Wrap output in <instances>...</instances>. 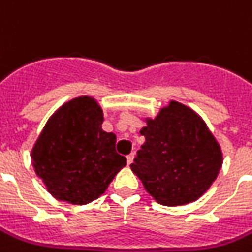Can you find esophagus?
<instances>
[{
    "mask_svg": "<svg viewBox=\"0 0 252 252\" xmlns=\"http://www.w3.org/2000/svg\"><path fill=\"white\" fill-rule=\"evenodd\" d=\"M134 157H135V153H130V155L126 157V158H127V165H131V163H132V161H134Z\"/></svg>",
    "mask_w": 252,
    "mask_h": 252,
    "instance_id": "obj_1",
    "label": "esophagus"
}]
</instances>
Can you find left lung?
I'll list each match as a JSON object with an SVG mask.
<instances>
[{"instance_id":"8db88e82","label":"left lung","mask_w":252,"mask_h":252,"mask_svg":"<svg viewBox=\"0 0 252 252\" xmlns=\"http://www.w3.org/2000/svg\"><path fill=\"white\" fill-rule=\"evenodd\" d=\"M145 139L130 167L161 205L179 206L202 196L223 165L218 141L190 108L171 101L140 130Z\"/></svg>"}]
</instances>
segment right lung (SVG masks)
Returning a JSON list of instances; mask_svg holds the SVG:
<instances>
[{
    "mask_svg": "<svg viewBox=\"0 0 252 252\" xmlns=\"http://www.w3.org/2000/svg\"><path fill=\"white\" fill-rule=\"evenodd\" d=\"M101 124L103 111L89 96L68 101L47 121L32 161L51 196L86 205L126 166V158L116 152V135L101 130Z\"/></svg>",
    "mask_w": 252,
    "mask_h": 252,
    "instance_id": "1",
    "label": "right lung"
}]
</instances>
